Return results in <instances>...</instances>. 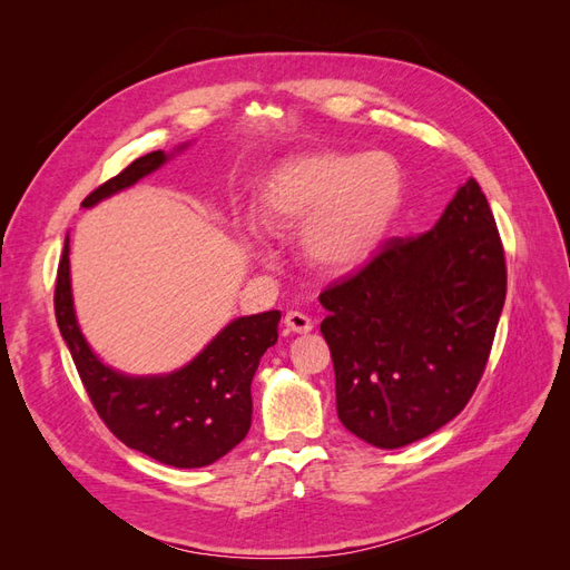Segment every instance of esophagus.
Wrapping results in <instances>:
<instances>
[{
    "label": "esophagus",
    "instance_id": "1",
    "mask_svg": "<svg viewBox=\"0 0 570 570\" xmlns=\"http://www.w3.org/2000/svg\"><path fill=\"white\" fill-rule=\"evenodd\" d=\"M283 323H285L289 333H297V335H306V333L314 331V321L304 316V314H299V312H289Z\"/></svg>",
    "mask_w": 570,
    "mask_h": 570
}]
</instances>
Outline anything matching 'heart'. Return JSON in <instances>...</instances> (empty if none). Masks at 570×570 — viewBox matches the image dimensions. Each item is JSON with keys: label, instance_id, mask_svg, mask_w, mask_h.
<instances>
[{"label": "heart", "instance_id": "b5f03b06", "mask_svg": "<svg viewBox=\"0 0 570 570\" xmlns=\"http://www.w3.org/2000/svg\"><path fill=\"white\" fill-rule=\"evenodd\" d=\"M402 199V168L387 154L321 149L275 164L258 187L256 214L273 235L302 226L299 247L316 271L347 273L381 247Z\"/></svg>", "mask_w": 570, "mask_h": 570}]
</instances>
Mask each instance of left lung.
<instances>
[{
	"mask_svg": "<svg viewBox=\"0 0 570 570\" xmlns=\"http://www.w3.org/2000/svg\"><path fill=\"white\" fill-rule=\"evenodd\" d=\"M504 297L502 239L469 178L428 233L387 239L321 292L342 425L396 450L450 423L485 371Z\"/></svg>",
	"mask_w": 570,
	"mask_h": 570,
	"instance_id": "left-lung-1",
	"label": "left lung"
}]
</instances>
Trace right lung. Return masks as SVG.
Returning <instances> with one entry per match:
<instances>
[{
  "label": "right lung",
  "instance_id": "obj_1",
  "mask_svg": "<svg viewBox=\"0 0 570 570\" xmlns=\"http://www.w3.org/2000/svg\"><path fill=\"white\" fill-rule=\"evenodd\" d=\"M180 145L176 151H183ZM174 154L151 151L95 193L82 206H95L161 168ZM68 237L57 271L55 312L61 337L99 419L128 444L176 469H202L226 456L245 440L252 425V377L264 352L278 342L281 312L230 321L183 368L164 375H126L107 366L80 333L71 292Z\"/></svg>",
  "mask_w": 570,
  "mask_h": 570
}]
</instances>
